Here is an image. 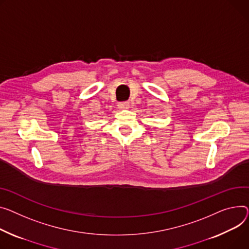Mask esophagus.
<instances>
[{"instance_id": "esophagus-1", "label": "esophagus", "mask_w": 249, "mask_h": 249, "mask_svg": "<svg viewBox=\"0 0 249 249\" xmlns=\"http://www.w3.org/2000/svg\"><path fill=\"white\" fill-rule=\"evenodd\" d=\"M118 108L121 109V110H126V109L130 108V105H129L128 102H122V103H119Z\"/></svg>"}]
</instances>
